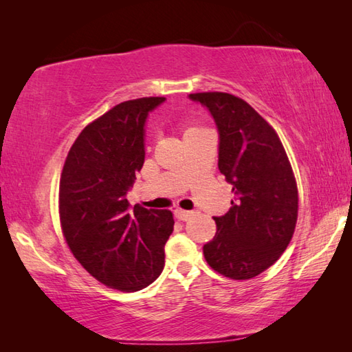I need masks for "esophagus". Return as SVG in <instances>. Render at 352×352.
Listing matches in <instances>:
<instances>
[{
  "mask_svg": "<svg viewBox=\"0 0 352 352\" xmlns=\"http://www.w3.org/2000/svg\"><path fill=\"white\" fill-rule=\"evenodd\" d=\"M193 214V212H188V210H182V208H177L175 210V216L180 221H188L190 216Z\"/></svg>",
  "mask_w": 352,
  "mask_h": 352,
  "instance_id": "obj_1",
  "label": "esophagus"
}]
</instances>
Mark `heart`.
Listing matches in <instances>:
<instances>
[{"instance_id":"obj_1","label":"heart","mask_w":352,"mask_h":352,"mask_svg":"<svg viewBox=\"0 0 352 352\" xmlns=\"http://www.w3.org/2000/svg\"><path fill=\"white\" fill-rule=\"evenodd\" d=\"M190 130H197V129H195V126H192V129H189L188 131H190Z\"/></svg>"}]
</instances>
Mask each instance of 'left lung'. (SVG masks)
Wrapping results in <instances>:
<instances>
[{
	"label": "left lung",
	"instance_id": "obj_1",
	"mask_svg": "<svg viewBox=\"0 0 352 352\" xmlns=\"http://www.w3.org/2000/svg\"><path fill=\"white\" fill-rule=\"evenodd\" d=\"M212 115L219 134L218 168L233 186L228 213L204 245L216 272L248 280L272 266L287 248L298 218V190L275 130L248 102L223 92L190 94Z\"/></svg>",
	"mask_w": 352,
	"mask_h": 352
}]
</instances>
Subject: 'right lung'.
Returning <instances> with one entry per match:
<instances>
[{"label": "right lung", "instance_id": "1", "mask_svg": "<svg viewBox=\"0 0 352 352\" xmlns=\"http://www.w3.org/2000/svg\"><path fill=\"white\" fill-rule=\"evenodd\" d=\"M164 100L125 101L89 124L71 146L60 178V222L72 254L96 280L122 292L159 278L174 231L169 210L131 208L126 201L145 162L148 115Z\"/></svg>", "mask_w": 352, "mask_h": 352}]
</instances>
